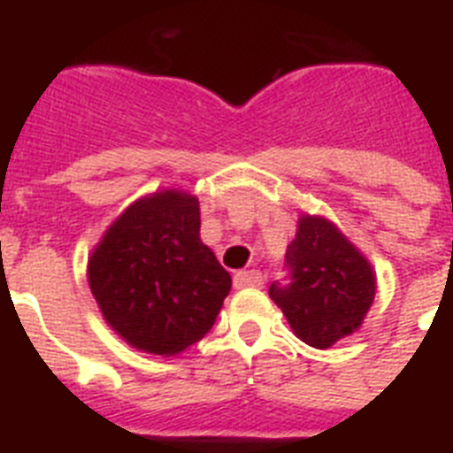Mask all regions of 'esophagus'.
I'll list each match as a JSON object with an SVG mask.
<instances>
[{"label":"esophagus","instance_id":"34e87169","mask_svg":"<svg viewBox=\"0 0 453 453\" xmlns=\"http://www.w3.org/2000/svg\"><path fill=\"white\" fill-rule=\"evenodd\" d=\"M262 285H265V275L259 273L257 269L237 271V273H234V287H237V289H243V287H262Z\"/></svg>","mask_w":453,"mask_h":453}]
</instances>
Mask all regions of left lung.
I'll return each mask as SVG.
<instances>
[{
	"instance_id": "1",
	"label": "left lung",
	"mask_w": 453,
	"mask_h": 453,
	"mask_svg": "<svg viewBox=\"0 0 453 453\" xmlns=\"http://www.w3.org/2000/svg\"><path fill=\"white\" fill-rule=\"evenodd\" d=\"M285 266L289 280L271 282L269 296L298 340L328 349L360 328L376 296V275L367 257L328 219H298Z\"/></svg>"
}]
</instances>
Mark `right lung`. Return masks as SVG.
Listing matches in <instances>:
<instances>
[{
	"label": "right lung",
	"mask_w": 453,
	"mask_h": 453,
	"mask_svg": "<svg viewBox=\"0 0 453 453\" xmlns=\"http://www.w3.org/2000/svg\"><path fill=\"white\" fill-rule=\"evenodd\" d=\"M88 285L118 335L168 357L210 333L232 278L200 242L198 198L166 188L109 226L88 257Z\"/></svg>",
	"instance_id": "right-lung-1"
}]
</instances>
